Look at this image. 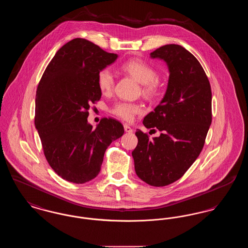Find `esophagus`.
Masks as SVG:
<instances>
[{"label":"esophagus","mask_w":248,"mask_h":248,"mask_svg":"<svg viewBox=\"0 0 248 248\" xmlns=\"http://www.w3.org/2000/svg\"><path fill=\"white\" fill-rule=\"evenodd\" d=\"M124 131L126 132V133H133V129L130 127L129 125H127V124H124Z\"/></svg>","instance_id":"esophagus-1"}]
</instances>
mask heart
I'll return each instance as SVG.
<instances>
[{
  "label": "heart",
  "mask_w": 248,
  "mask_h": 248,
  "mask_svg": "<svg viewBox=\"0 0 248 248\" xmlns=\"http://www.w3.org/2000/svg\"><path fill=\"white\" fill-rule=\"evenodd\" d=\"M121 70L132 76L142 84V93L147 96H153L158 90L156 71L148 63L141 59H131L121 66ZM97 85L102 92H109L114 85V76L109 69H103L97 74ZM112 113L124 121H131L134 116L142 111L139 104L119 102L111 109Z\"/></svg>",
  "instance_id": "heart-1"
}]
</instances>
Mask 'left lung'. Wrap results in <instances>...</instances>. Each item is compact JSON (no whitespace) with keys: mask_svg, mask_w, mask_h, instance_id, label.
I'll use <instances>...</instances> for the list:
<instances>
[{"mask_svg":"<svg viewBox=\"0 0 248 248\" xmlns=\"http://www.w3.org/2000/svg\"><path fill=\"white\" fill-rule=\"evenodd\" d=\"M151 58L165 61L169 78L163 99L143 124L162 134L150 139L138 129L132 156L138 177L163 187L182 177L201 154L212 122V92L200 62L183 46L166 45Z\"/></svg>","mask_w":248,"mask_h":248,"instance_id":"left-lung-1","label":"left lung"}]
</instances>
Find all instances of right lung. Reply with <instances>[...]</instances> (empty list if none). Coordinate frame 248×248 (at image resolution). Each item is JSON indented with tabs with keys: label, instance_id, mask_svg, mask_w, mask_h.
Returning a JSON list of instances; mask_svg holds the SVG:
<instances>
[{
	"label": "right lung",
	"instance_id": "obj_1",
	"mask_svg": "<svg viewBox=\"0 0 248 248\" xmlns=\"http://www.w3.org/2000/svg\"><path fill=\"white\" fill-rule=\"evenodd\" d=\"M117 58L76 38L56 53L39 83L36 129L48 164L67 181L83 184L96 177L107 148L124 133L114 119H102L95 129L87 123L91 103L101 97L97 74Z\"/></svg>",
	"mask_w": 248,
	"mask_h": 248
}]
</instances>
